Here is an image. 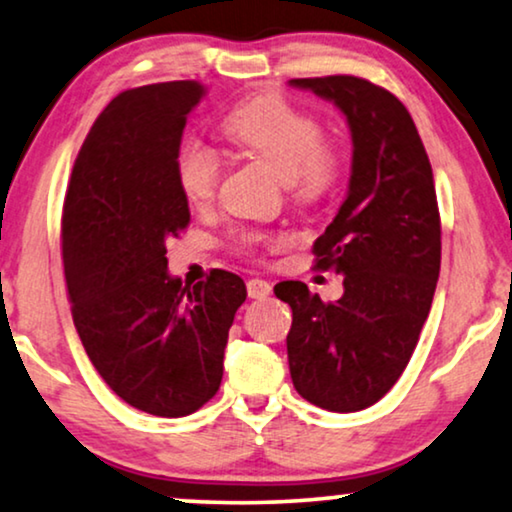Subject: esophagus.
<instances>
[{
    "label": "esophagus",
    "mask_w": 512,
    "mask_h": 512,
    "mask_svg": "<svg viewBox=\"0 0 512 512\" xmlns=\"http://www.w3.org/2000/svg\"><path fill=\"white\" fill-rule=\"evenodd\" d=\"M270 291H272V286H270V282H265V279L254 277L247 282L249 298H265V296H270Z\"/></svg>",
    "instance_id": "esophagus-1"
}]
</instances>
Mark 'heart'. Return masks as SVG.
Instances as JSON below:
<instances>
[{
	"label": "heart",
	"mask_w": 512,
	"mask_h": 512,
	"mask_svg": "<svg viewBox=\"0 0 512 512\" xmlns=\"http://www.w3.org/2000/svg\"><path fill=\"white\" fill-rule=\"evenodd\" d=\"M223 135L240 151L268 163L293 198L305 205L328 198L342 177V156L324 142L319 118L279 95L242 102L223 121ZM174 177L191 205H207L219 186V153L198 137L184 139L174 156ZM261 240L258 233L240 235L244 247Z\"/></svg>",
	"instance_id": "heart-1"
}]
</instances>
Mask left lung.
<instances>
[{"instance_id":"obj_1","label":"left lung","mask_w":512,"mask_h":512,"mask_svg":"<svg viewBox=\"0 0 512 512\" xmlns=\"http://www.w3.org/2000/svg\"><path fill=\"white\" fill-rule=\"evenodd\" d=\"M333 102L352 132L347 198L314 242V268L342 275L324 303L303 282H279L291 305L286 352L293 387L331 412H356L394 387L429 317L440 272L433 172L403 102L359 76L291 79Z\"/></svg>"}]
</instances>
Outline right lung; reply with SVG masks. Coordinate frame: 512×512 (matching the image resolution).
Segmentation results:
<instances>
[{"label": "right lung", "instance_id": "right-lung-1", "mask_svg": "<svg viewBox=\"0 0 512 512\" xmlns=\"http://www.w3.org/2000/svg\"><path fill=\"white\" fill-rule=\"evenodd\" d=\"M198 81L125 90L97 116L62 207L74 326L97 373L132 408L184 417L221 387L223 352L247 286L233 272L181 286L167 247L191 221L174 177Z\"/></svg>", "mask_w": 512, "mask_h": 512}]
</instances>
